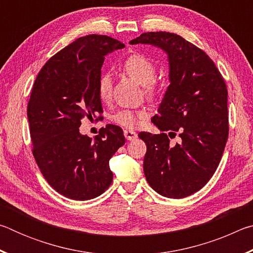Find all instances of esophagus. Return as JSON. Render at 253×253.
<instances>
[{"label":"esophagus","instance_id":"obj_1","mask_svg":"<svg viewBox=\"0 0 253 253\" xmlns=\"http://www.w3.org/2000/svg\"><path fill=\"white\" fill-rule=\"evenodd\" d=\"M124 135H125L127 140H134L137 138V132L130 129H125L124 130Z\"/></svg>","mask_w":253,"mask_h":253}]
</instances>
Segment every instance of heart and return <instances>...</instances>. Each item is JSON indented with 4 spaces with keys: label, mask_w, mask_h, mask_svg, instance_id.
Returning <instances> with one entry per match:
<instances>
[{
    "label": "heart",
    "mask_w": 253,
    "mask_h": 253,
    "mask_svg": "<svg viewBox=\"0 0 253 253\" xmlns=\"http://www.w3.org/2000/svg\"><path fill=\"white\" fill-rule=\"evenodd\" d=\"M123 70L143 84L144 93L149 99H155L161 92V83L155 79L157 67L153 60L143 53H132L123 63ZM113 90V83L108 74H102L98 79V96L102 101H108ZM146 118L143 110L121 109L113 115V122L125 128H134Z\"/></svg>",
    "instance_id": "b5f03b06"
}]
</instances>
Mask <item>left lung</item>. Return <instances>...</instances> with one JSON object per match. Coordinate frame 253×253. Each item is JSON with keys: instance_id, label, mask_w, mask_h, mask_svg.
<instances>
[{"instance_id": "obj_1", "label": "left lung", "mask_w": 253, "mask_h": 253, "mask_svg": "<svg viewBox=\"0 0 253 253\" xmlns=\"http://www.w3.org/2000/svg\"><path fill=\"white\" fill-rule=\"evenodd\" d=\"M147 43L169 54L168 90L152 123L161 134L139 132L146 143L144 173L158 194L183 199L213 176L229 136L228 89L209 55L170 32H146L130 44ZM178 134L180 142L169 138Z\"/></svg>"}]
</instances>
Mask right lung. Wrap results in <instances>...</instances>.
Segmentation results:
<instances>
[{"instance_id":"add662e5","label":"right lung","mask_w":253,"mask_h":253,"mask_svg":"<svg viewBox=\"0 0 253 253\" xmlns=\"http://www.w3.org/2000/svg\"><path fill=\"white\" fill-rule=\"evenodd\" d=\"M124 46L107 36L81 37L51 57L34 81L28 104L32 153L46 182L68 199H95L113 182L109 160L125 144L123 129L107 125L92 139L79 127L84 117L102 119V63Z\"/></svg>"}]
</instances>
